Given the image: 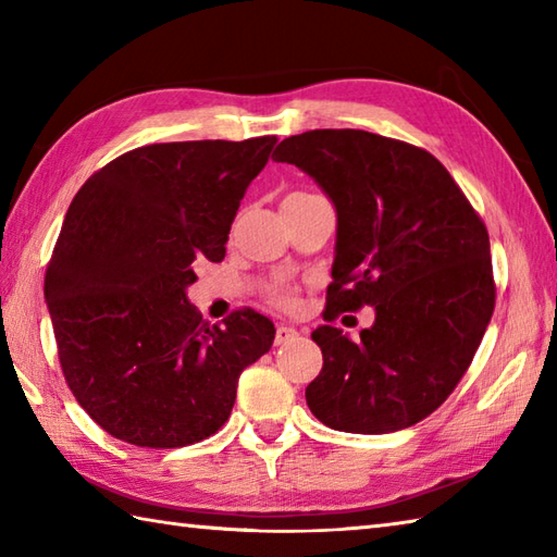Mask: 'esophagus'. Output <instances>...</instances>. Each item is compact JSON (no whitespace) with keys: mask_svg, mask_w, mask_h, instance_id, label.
I'll list each match as a JSON object with an SVG mask.
<instances>
[{"mask_svg":"<svg viewBox=\"0 0 557 557\" xmlns=\"http://www.w3.org/2000/svg\"><path fill=\"white\" fill-rule=\"evenodd\" d=\"M299 333L289 325H277L275 330V345H285V342H292Z\"/></svg>","mask_w":557,"mask_h":557,"instance_id":"obj_1","label":"esophagus"}]
</instances>
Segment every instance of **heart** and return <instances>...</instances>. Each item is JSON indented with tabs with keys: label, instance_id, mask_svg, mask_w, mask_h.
Masks as SVG:
<instances>
[{
	"label": "heart",
	"instance_id": "1",
	"mask_svg": "<svg viewBox=\"0 0 557 557\" xmlns=\"http://www.w3.org/2000/svg\"><path fill=\"white\" fill-rule=\"evenodd\" d=\"M277 301H280V304H285V306H294V299H292V297H287V294H280Z\"/></svg>",
	"mask_w": 557,
	"mask_h": 557
}]
</instances>
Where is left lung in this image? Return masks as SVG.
<instances>
[{
  "mask_svg": "<svg viewBox=\"0 0 557 557\" xmlns=\"http://www.w3.org/2000/svg\"><path fill=\"white\" fill-rule=\"evenodd\" d=\"M337 210L325 321L373 306L359 339L321 325L323 371L306 387L318 421L393 433L429 417L467 373L495 309L486 224L429 150L359 128L282 140Z\"/></svg>",
  "mask_w": 557,
  "mask_h": 557,
  "instance_id": "obj_1",
  "label": "left lung"
}]
</instances>
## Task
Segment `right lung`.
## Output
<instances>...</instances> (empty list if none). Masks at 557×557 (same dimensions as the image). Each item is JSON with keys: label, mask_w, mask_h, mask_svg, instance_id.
Here are the masks:
<instances>
[{"label": "right lung", "mask_w": 557, "mask_h": 557, "mask_svg": "<svg viewBox=\"0 0 557 557\" xmlns=\"http://www.w3.org/2000/svg\"><path fill=\"white\" fill-rule=\"evenodd\" d=\"M275 136L152 144L104 164L71 200L45 272L59 363L102 431L138 447L206 441L239 375L272 347L251 309L210 325L186 299L220 263L242 198Z\"/></svg>", "instance_id": "1"}]
</instances>
